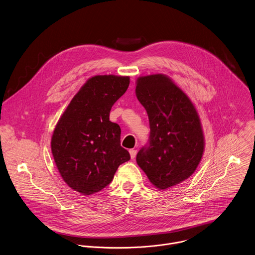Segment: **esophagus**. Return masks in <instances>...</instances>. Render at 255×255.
Masks as SVG:
<instances>
[{
    "label": "esophagus",
    "mask_w": 255,
    "mask_h": 255,
    "mask_svg": "<svg viewBox=\"0 0 255 255\" xmlns=\"http://www.w3.org/2000/svg\"><path fill=\"white\" fill-rule=\"evenodd\" d=\"M129 153H130V157H131V159H134V158H135V156H136L137 151H136L135 149H130V150H129Z\"/></svg>",
    "instance_id": "obj_1"
}]
</instances>
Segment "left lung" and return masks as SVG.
<instances>
[{
  "label": "left lung",
  "instance_id": "obj_1",
  "mask_svg": "<svg viewBox=\"0 0 255 255\" xmlns=\"http://www.w3.org/2000/svg\"><path fill=\"white\" fill-rule=\"evenodd\" d=\"M136 96L147 111L149 145L136 161L149 181L165 190L188 179L204 152V135L199 115L189 97L164 74L141 76Z\"/></svg>",
  "mask_w": 255,
  "mask_h": 255
}]
</instances>
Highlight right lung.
<instances>
[{
    "mask_svg": "<svg viewBox=\"0 0 255 255\" xmlns=\"http://www.w3.org/2000/svg\"><path fill=\"white\" fill-rule=\"evenodd\" d=\"M128 76L88 79L59 119L51 150L58 171L73 190L91 195L105 188L119 165L130 159L120 145V126L109 120L114 103L126 92Z\"/></svg>",
    "mask_w": 255,
    "mask_h": 255,
    "instance_id": "obj_1",
    "label": "right lung"
}]
</instances>
